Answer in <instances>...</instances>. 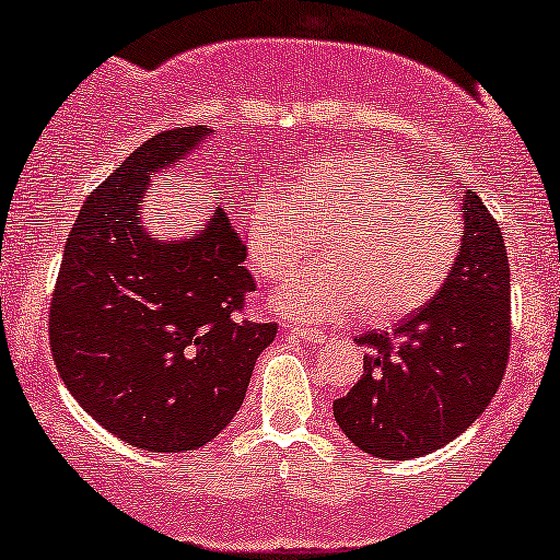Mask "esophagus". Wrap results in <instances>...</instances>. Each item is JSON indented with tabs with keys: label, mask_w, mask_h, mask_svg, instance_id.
Instances as JSON below:
<instances>
[{
	"label": "esophagus",
	"mask_w": 560,
	"mask_h": 560,
	"mask_svg": "<svg viewBox=\"0 0 560 560\" xmlns=\"http://www.w3.org/2000/svg\"><path fill=\"white\" fill-rule=\"evenodd\" d=\"M292 328V334H298L300 339L305 341H313V345H323L326 341V331H320V328H307V326H287Z\"/></svg>",
	"instance_id": "34e87169"
}]
</instances>
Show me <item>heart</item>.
I'll return each instance as SVG.
<instances>
[{
    "label": "heart",
    "mask_w": 560,
    "mask_h": 560,
    "mask_svg": "<svg viewBox=\"0 0 560 560\" xmlns=\"http://www.w3.org/2000/svg\"><path fill=\"white\" fill-rule=\"evenodd\" d=\"M407 164L394 153L360 151L323 159L302 172L292 200L260 198L245 237L255 273L284 281L313 258L323 237L328 262L294 276L276 294L289 318L323 320L354 313L396 323L428 307L459 258L462 224L438 195H412Z\"/></svg>",
    "instance_id": "heart-1"
}]
</instances>
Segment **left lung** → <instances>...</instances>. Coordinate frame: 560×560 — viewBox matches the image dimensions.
Instances as JSON below:
<instances>
[{
  "label": "left lung",
  "instance_id": "1",
  "mask_svg": "<svg viewBox=\"0 0 560 560\" xmlns=\"http://www.w3.org/2000/svg\"><path fill=\"white\" fill-rule=\"evenodd\" d=\"M462 213V250L441 294L394 331L354 339L368 347L365 368L334 401V417L365 454L404 462L446 446L485 412L506 373V242L477 192H464Z\"/></svg>",
  "mask_w": 560,
  "mask_h": 560
}]
</instances>
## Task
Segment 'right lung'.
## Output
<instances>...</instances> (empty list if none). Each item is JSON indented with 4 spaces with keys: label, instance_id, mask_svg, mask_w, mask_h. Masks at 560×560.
<instances>
[{
    "label": "right lung",
    "instance_id": "obj_1",
    "mask_svg": "<svg viewBox=\"0 0 560 560\" xmlns=\"http://www.w3.org/2000/svg\"><path fill=\"white\" fill-rule=\"evenodd\" d=\"M206 135L203 125L153 135L88 195L49 307L51 357L72 399L112 435L159 454L213 441L276 339V323L242 318L255 281L224 208L187 242L143 224L151 174Z\"/></svg>",
    "mask_w": 560,
    "mask_h": 560
}]
</instances>
